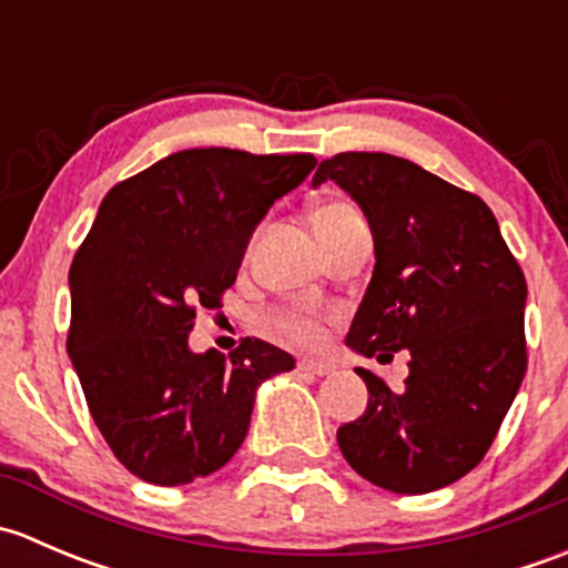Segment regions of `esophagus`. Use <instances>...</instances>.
Segmentation results:
<instances>
[{"instance_id": "obj_1", "label": "esophagus", "mask_w": 568, "mask_h": 568, "mask_svg": "<svg viewBox=\"0 0 568 568\" xmlns=\"http://www.w3.org/2000/svg\"><path fill=\"white\" fill-rule=\"evenodd\" d=\"M300 371H307L313 376H326L335 371V365L326 363V359H300Z\"/></svg>"}]
</instances>
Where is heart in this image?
<instances>
[{
	"label": "heart",
	"instance_id": "heart-1",
	"mask_svg": "<svg viewBox=\"0 0 568 568\" xmlns=\"http://www.w3.org/2000/svg\"><path fill=\"white\" fill-rule=\"evenodd\" d=\"M359 225H365L363 214H359L357 205L348 203V200L343 197L324 200V203H318L316 211H313V227H316L324 250H329L337 239H343L348 231H354V227ZM272 329L277 332V335H283L285 341L300 343V346H313V343L321 341V332H324L321 329V321L305 311L274 313Z\"/></svg>",
	"mask_w": 568,
	"mask_h": 568
}]
</instances>
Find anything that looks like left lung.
I'll return each mask as SVG.
<instances>
[{
  "mask_svg": "<svg viewBox=\"0 0 568 568\" xmlns=\"http://www.w3.org/2000/svg\"><path fill=\"white\" fill-rule=\"evenodd\" d=\"M368 216L376 266L346 343L379 363L409 348L404 390L371 371L363 417L337 428L354 473L398 495L467 475L495 443L528 368V283L489 205L390 153L318 164Z\"/></svg>",
  "mask_w": 568,
  "mask_h": 568,
  "instance_id": "8db88e82",
  "label": "left lung"
}]
</instances>
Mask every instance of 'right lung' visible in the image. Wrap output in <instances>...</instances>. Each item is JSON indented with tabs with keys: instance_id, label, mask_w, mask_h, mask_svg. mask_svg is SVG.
Wrapping results in <instances>:
<instances>
[{
	"instance_id": "right-lung-1",
	"label": "right lung",
	"mask_w": 568,
	"mask_h": 568,
	"mask_svg": "<svg viewBox=\"0 0 568 568\" xmlns=\"http://www.w3.org/2000/svg\"><path fill=\"white\" fill-rule=\"evenodd\" d=\"M316 168L313 153L178 151L114 183L71 263L68 354L118 462L156 486L231 462L263 379L294 357L244 337L231 357L189 352L200 307L236 283L272 203Z\"/></svg>"
}]
</instances>
